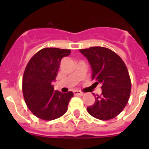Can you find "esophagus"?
<instances>
[{
  "instance_id": "34e87169",
  "label": "esophagus",
  "mask_w": 149,
  "mask_h": 149,
  "mask_svg": "<svg viewBox=\"0 0 149 149\" xmlns=\"http://www.w3.org/2000/svg\"><path fill=\"white\" fill-rule=\"evenodd\" d=\"M73 93H74V94H77V95H79V96H84L85 93H83V92H80V91H73Z\"/></svg>"
}]
</instances>
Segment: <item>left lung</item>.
I'll return each instance as SVG.
<instances>
[{"label":"left lung","mask_w":149,"mask_h":149,"mask_svg":"<svg viewBox=\"0 0 149 149\" xmlns=\"http://www.w3.org/2000/svg\"><path fill=\"white\" fill-rule=\"evenodd\" d=\"M79 52L88 60L92 79L101 84V95L95 96V103L87 107L93 118L110 120L115 118L127 104L131 93V79L125 63L118 55L104 47H91Z\"/></svg>","instance_id":"1"}]
</instances>
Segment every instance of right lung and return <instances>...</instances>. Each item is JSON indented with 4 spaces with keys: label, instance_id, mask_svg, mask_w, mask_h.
I'll list each match as a JSON object with an SVG mask.
<instances>
[{
    "label": "right lung",
    "instance_id": "obj_1",
    "mask_svg": "<svg viewBox=\"0 0 149 149\" xmlns=\"http://www.w3.org/2000/svg\"><path fill=\"white\" fill-rule=\"evenodd\" d=\"M70 52L45 48L35 54L27 64L22 79L23 95L29 109L37 118L54 120L67 111L73 93L54 91L52 83L56 80L61 59L69 56Z\"/></svg>",
    "mask_w": 149,
    "mask_h": 149
}]
</instances>
